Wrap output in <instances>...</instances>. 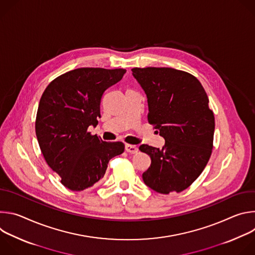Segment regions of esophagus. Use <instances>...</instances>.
<instances>
[{"mask_svg": "<svg viewBox=\"0 0 255 255\" xmlns=\"http://www.w3.org/2000/svg\"><path fill=\"white\" fill-rule=\"evenodd\" d=\"M125 150L129 153L135 154L138 152V148L135 146V145H131V144H126L125 145Z\"/></svg>", "mask_w": 255, "mask_h": 255, "instance_id": "34e87169", "label": "esophagus"}]
</instances>
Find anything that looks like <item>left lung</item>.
<instances>
[{"label": "left lung", "mask_w": 255, "mask_h": 255, "mask_svg": "<svg viewBox=\"0 0 255 255\" xmlns=\"http://www.w3.org/2000/svg\"><path fill=\"white\" fill-rule=\"evenodd\" d=\"M147 96L148 123L165 140L162 149L140 145L151 164L142 174L153 191L167 195L188 189L206 167L213 149L214 113L199 80L170 67H134Z\"/></svg>", "instance_id": "1"}]
</instances>
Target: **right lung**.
<instances>
[{
  "label": "right lung",
  "mask_w": 255,
  "mask_h": 255,
  "mask_svg": "<svg viewBox=\"0 0 255 255\" xmlns=\"http://www.w3.org/2000/svg\"><path fill=\"white\" fill-rule=\"evenodd\" d=\"M125 72L123 68H77L54 79L41 96L36 136L46 163L71 191L94 186L109 160L124 152V143L103 141L88 128L98 125L104 92Z\"/></svg>",
  "instance_id": "1"
}]
</instances>
